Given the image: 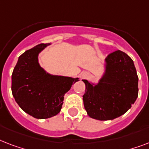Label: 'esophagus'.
I'll return each instance as SVG.
<instances>
[{"label":"esophagus","instance_id":"1","mask_svg":"<svg viewBox=\"0 0 149 149\" xmlns=\"http://www.w3.org/2000/svg\"><path fill=\"white\" fill-rule=\"evenodd\" d=\"M88 77V73L87 72H82L81 75H80V77L81 79H86Z\"/></svg>","mask_w":149,"mask_h":149}]
</instances>
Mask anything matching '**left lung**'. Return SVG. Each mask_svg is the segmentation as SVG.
I'll use <instances>...</instances> for the list:
<instances>
[{
    "mask_svg": "<svg viewBox=\"0 0 149 149\" xmlns=\"http://www.w3.org/2000/svg\"><path fill=\"white\" fill-rule=\"evenodd\" d=\"M105 72L97 84L83 79L86 85L83 96L85 110L91 118L113 120L125 113L139 94V77L134 62L118 50L105 58Z\"/></svg>",
    "mask_w": 149,
    "mask_h": 149,
    "instance_id": "1",
    "label": "left lung"
}]
</instances>
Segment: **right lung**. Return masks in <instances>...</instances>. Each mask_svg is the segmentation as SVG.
I'll list each match as a JSON object with an SVG mask.
<instances>
[{"instance_id":"1","label":"right lung","mask_w":149,"mask_h":149,"mask_svg":"<svg viewBox=\"0 0 149 149\" xmlns=\"http://www.w3.org/2000/svg\"><path fill=\"white\" fill-rule=\"evenodd\" d=\"M51 43H42L21 55L11 76L15 101L37 119L56 116L61 111L64 95L79 78L52 75L41 67L38 54Z\"/></svg>"}]
</instances>
